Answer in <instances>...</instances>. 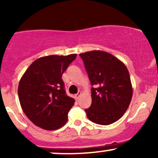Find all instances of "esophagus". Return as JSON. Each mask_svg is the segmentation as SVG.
I'll list each match as a JSON object with an SVG mask.
<instances>
[{
    "mask_svg": "<svg viewBox=\"0 0 158 158\" xmlns=\"http://www.w3.org/2000/svg\"><path fill=\"white\" fill-rule=\"evenodd\" d=\"M81 95V91H79V92H78V93H77V94H76V95H75V97H76V99H79V97H80Z\"/></svg>",
    "mask_w": 158,
    "mask_h": 158,
    "instance_id": "34e87169",
    "label": "esophagus"
}]
</instances>
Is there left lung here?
Returning a JSON list of instances; mask_svg holds the SVG:
<instances>
[{"mask_svg": "<svg viewBox=\"0 0 158 158\" xmlns=\"http://www.w3.org/2000/svg\"><path fill=\"white\" fill-rule=\"evenodd\" d=\"M91 84V106L85 109L91 122L107 126L123 117L131 101L133 89L124 63L107 52L79 54Z\"/></svg>", "mask_w": 158, "mask_h": 158, "instance_id": "1", "label": "left lung"}]
</instances>
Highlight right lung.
Returning <instances> with one entry per match:
<instances>
[{
  "label": "right lung",
  "instance_id": "add662e5",
  "mask_svg": "<svg viewBox=\"0 0 158 158\" xmlns=\"http://www.w3.org/2000/svg\"><path fill=\"white\" fill-rule=\"evenodd\" d=\"M77 56L41 57L23 73L18 90L20 104L35 126L53 131L68 121V114L75 100L66 94L61 77Z\"/></svg>",
  "mask_w": 158,
  "mask_h": 158
}]
</instances>
